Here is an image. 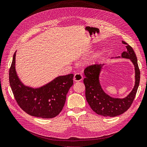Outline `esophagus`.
I'll return each mask as SVG.
<instances>
[{
    "label": "esophagus",
    "instance_id": "34e87169",
    "mask_svg": "<svg viewBox=\"0 0 147 147\" xmlns=\"http://www.w3.org/2000/svg\"><path fill=\"white\" fill-rule=\"evenodd\" d=\"M83 80V75L81 73H76L74 75V80L75 81H80Z\"/></svg>",
    "mask_w": 147,
    "mask_h": 147
}]
</instances>
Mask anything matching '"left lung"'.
Returning a JSON list of instances; mask_svg holds the SVG:
<instances>
[{
	"mask_svg": "<svg viewBox=\"0 0 147 147\" xmlns=\"http://www.w3.org/2000/svg\"><path fill=\"white\" fill-rule=\"evenodd\" d=\"M126 45L127 50L122 53V57L130 59L135 69V85L132 91L124 98H114L110 96L102 90L99 80V74L104 64H92L84 69L85 78L83 80L86 87V98L91 109L98 115L115 117L124 113L131 105L138 89L140 81V70L138 60L131 47Z\"/></svg>",
	"mask_w": 147,
	"mask_h": 147,
	"instance_id": "left-lung-1",
	"label": "left lung"
}]
</instances>
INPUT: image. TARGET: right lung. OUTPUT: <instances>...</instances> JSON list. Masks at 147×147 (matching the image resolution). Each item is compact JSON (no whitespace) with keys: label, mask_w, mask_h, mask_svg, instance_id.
Masks as SVG:
<instances>
[{"label":"right lung","mask_w":147,"mask_h":147,"mask_svg":"<svg viewBox=\"0 0 147 147\" xmlns=\"http://www.w3.org/2000/svg\"><path fill=\"white\" fill-rule=\"evenodd\" d=\"M16 52L9 69V80L16 102L29 115L45 119L54 118L65 104L67 93L74 83V74L60 76L37 89L26 86L16 71Z\"/></svg>","instance_id":"1"}]
</instances>
